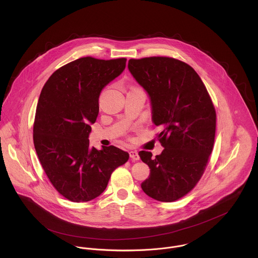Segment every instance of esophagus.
Returning <instances> with one entry per match:
<instances>
[{
	"label": "esophagus",
	"mask_w": 258,
	"mask_h": 258,
	"mask_svg": "<svg viewBox=\"0 0 258 258\" xmlns=\"http://www.w3.org/2000/svg\"><path fill=\"white\" fill-rule=\"evenodd\" d=\"M129 155H130V158H131V160H132V161H137V160H139V159H140V157H139V155H138V152H137V151L132 150V151H130V152H129Z\"/></svg>",
	"instance_id": "34e87169"
}]
</instances>
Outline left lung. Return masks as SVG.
<instances>
[{
  "label": "left lung",
  "mask_w": 258,
  "mask_h": 258,
  "mask_svg": "<svg viewBox=\"0 0 258 258\" xmlns=\"http://www.w3.org/2000/svg\"><path fill=\"white\" fill-rule=\"evenodd\" d=\"M128 70L147 92L152 121L161 128L160 155L140 151L150 168L144 192L160 202H174L200 181L213 151L216 110L199 74L181 60L153 56L130 59Z\"/></svg>",
  "instance_id": "1"
}]
</instances>
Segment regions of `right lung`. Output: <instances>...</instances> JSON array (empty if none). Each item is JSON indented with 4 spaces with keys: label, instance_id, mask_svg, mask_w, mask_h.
<instances>
[{
    "label": "right lung",
    "instance_id": "1",
    "mask_svg": "<svg viewBox=\"0 0 258 258\" xmlns=\"http://www.w3.org/2000/svg\"><path fill=\"white\" fill-rule=\"evenodd\" d=\"M125 68L126 58L81 57L54 72L41 89L34 124L36 152L50 183L72 202L100 196L112 172L129 159L115 146L90 147L88 139L102 89Z\"/></svg>",
    "mask_w": 258,
    "mask_h": 258
}]
</instances>
